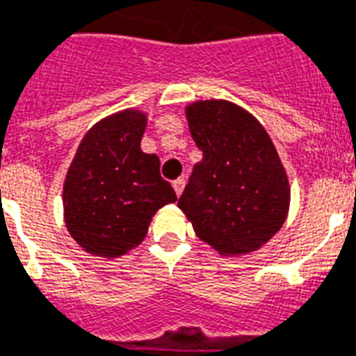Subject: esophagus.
Instances as JSON below:
<instances>
[{
  "label": "esophagus",
  "instance_id": "esophagus-1",
  "mask_svg": "<svg viewBox=\"0 0 356 356\" xmlns=\"http://www.w3.org/2000/svg\"><path fill=\"white\" fill-rule=\"evenodd\" d=\"M184 184H186L184 177H179V179H175V181H173V188H175V194H177V195L183 194Z\"/></svg>",
  "mask_w": 356,
  "mask_h": 356
}]
</instances>
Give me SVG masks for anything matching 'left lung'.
<instances>
[{
    "mask_svg": "<svg viewBox=\"0 0 356 356\" xmlns=\"http://www.w3.org/2000/svg\"><path fill=\"white\" fill-rule=\"evenodd\" d=\"M203 159L179 197L195 234L222 254L257 251L282 227L290 184L266 129L231 102L186 107Z\"/></svg>",
    "mask_w": 356,
    "mask_h": 356,
    "instance_id": "8db88e82",
    "label": "left lung"
}]
</instances>
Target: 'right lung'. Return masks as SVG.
Returning a JSON list of instances; mask_svg holds the SVG:
<instances>
[{"mask_svg": "<svg viewBox=\"0 0 356 356\" xmlns=\"http://www.w3.org/2000/svg\"><path fill=\"white\" fill-rule=\"evenodd\" d=\"M145 114L103 118L81 140L64 181V222L86 253L116 259L136 248L161 207L175 203L161 161L140 149Z\"/></svg>", "mask_w": 356, "mask_h": 356, "instance_id": "1", "label": "right lung"}]
</instances>
